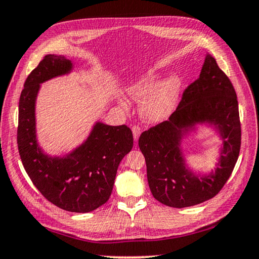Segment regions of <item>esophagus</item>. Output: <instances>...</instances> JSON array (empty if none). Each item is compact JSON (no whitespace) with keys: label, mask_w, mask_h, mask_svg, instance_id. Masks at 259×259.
<instances>
[{"label":"esophagus","mask_w":259,"mask_h":259,"mask_svg":"<svg viewBox=\"0 0 259 259\" xmlns=\"http://www.w3.org/2000/svg\"><path fill=\"white\" fill-rule=\"evenodd\" d=\"M131 130H133V134H134V139L137 142L139 136H140V133H142V130H140V126L139 125H134L133 128H131Z\"/></svg>","instance_id":"esophagus-1"}]
</instances>
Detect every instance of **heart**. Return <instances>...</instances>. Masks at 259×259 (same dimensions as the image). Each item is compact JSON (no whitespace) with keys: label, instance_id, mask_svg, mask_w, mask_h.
Masks as SVG:
<instances>
[{"label":"heart","instance_id":"1","mask_svg":"<svg viewBox=\"0 0 259 259\" xmlns=\"http://www.w3.org/2000/svg\"><path fill=\"white\" fill-rule=\"evenodd\" d=\"M182 90V80L177 75H170L157 82L153 72L139 76L126 88L128 95L137 100L145 99L140 107L143 117L150 122L165 120L174 112Z\"/></svg>","mask_w":259,"mask_h":259}]
</instances>
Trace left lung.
<instances>
[{
  "mask_svg": "<svg viewBox=\"0 0 259 259\" xmlns=\"http://www.w3.org/2000/svg\"><path fill=\"white\" fill-rule=\"evenodd\" d=\"M198 123L213 125L223 139L219 166L203 177L187 169L180 148L183 135ZM138 145L145 156L148 185L159 202L185 208L218 194L238 161L241 124L233 84L213 57H205L199 78L184 90L169 120L144 131Z\"/></svg>",
  "mask_w": 259,
  "mask_h": 259,
  "instance_id": "left-lung-1",
  "label": "left lung"
}]
</instances>
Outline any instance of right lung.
<instances>
[{
    "label": "right lung",
    "instance_id": "right-lung-1",
    "mask_svg": "<svg viewBox=\"0 0 259 259\" xmlns=\"http://www.w3.org/2000/svg\"><path fill=\"white\" fill-rule=\"evenodd\" d=\"M73 64L64 56L47 55L26 78L19 99V155L35 187L57 207L71 212H90L107 202L117 166L134 146L126 125L97 122L84 143L65 156H49L38 146L35 102L40 84L68 74Z\"/></svg>",
    "mask_w": 259,
    "mask_h": 259
}]
</instances>
